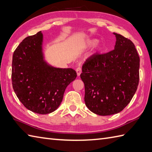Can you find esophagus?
Masks as SVG:
<instances>
[{"instance_id":"esophagus-1","label":"esophagus","mask_w":152,"mask_h":152,"mask_svg":"<svg viewBox=\"0 0 152 152\" xmlns=\"http://www.w3.org/2000/svg\"><path fill=\"white\" fill-rule=\"evenodd\" d=\"M76 72H77V75L78 76H80V73H81V72H82V69H81V67H78L76 69Z\"/></svg>"}]
</instances>
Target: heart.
<instances>
[{
	"instance_id": "heart-1",
	"label": "heart",
	"mask_w": 152,
	"mask_h": 152,
	"mask_svg": "<svg viewBox=\"0 0 152 152\" xmlns=\"http://www.w3.org/2000/svg\"><path fill=\"white\" fill-rule=\"evenodd\" d=\"M97 42H98V41L96 39H90V40H88V41L85 42V46L86 48L92 47V46H93L96 44Z\"/></svg>"
}]
</instances>
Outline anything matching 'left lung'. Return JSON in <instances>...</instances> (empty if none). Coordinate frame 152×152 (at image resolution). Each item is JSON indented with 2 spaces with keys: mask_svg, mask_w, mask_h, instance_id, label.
<instances>
[{
  "mask_svg": "<svg viewBox=\"0 0 152 152\" xmlns=\"http://www.w3.org/2000/svg\"><path fill=\"white\" fill-rule=\"evenodd\" d=\"M114 50L95 54L86 60L80 78L86 107L99 115L121 111L131 102L139 83L140 57L131 40L113 33Z\"/></svg>",
  "mask_w": 152,
  "mask_h": 152,
  "instance_id": "1",
  "label": "left lung"
}]
</instances>
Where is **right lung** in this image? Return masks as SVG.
Segmentation results:
<instances>
[{"label":"right lung","mask_w":152,"mask_h":152,"mask_svg":"<svg viewBox=\"0 0 152 152\" xmlns=\"http://www.w3.org/2000/svg\"><path fill=\"white\" fill-rule=\"evenodd\" d=\"M41 31L24 39L12 58V86L27 109L48 114L60 106L67 86L77 77L72 68L48 65L42 53Z\"/></svg>","instance_id":"right-lung-1"}]
</instances>
